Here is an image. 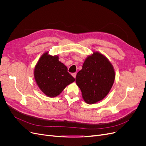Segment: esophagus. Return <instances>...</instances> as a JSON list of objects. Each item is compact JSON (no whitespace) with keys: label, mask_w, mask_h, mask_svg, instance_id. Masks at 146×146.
Listing matches in <instances>:
<instances>
[{"label":"esophagus","mask_w":146,"mask_h":146,"mask_svg":"<svg viewBox=\"0 0 146 146\" xmlns=\"http://www.w3.org/2000/svg\"><path fill=\"white\" fill-rule=\"evenodd\" d=\"M72 75L73 76V77L74 78H76V73H72Z\"/></svg>","instance_id":"obj_1"}]
</instances>
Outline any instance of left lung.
Returning a JSON list of instances; mask_svg holds the SVG:
<instances>
[{
    "instance_id": "1",
    "label": "left lung",
    "mask_w": 146,
    "mask_h": 146,
    "mask_svg": "<svg viewBox=\"0 0 146 146\" xmlns=\"http://www.w3.org/2000/svg\"><path fill=\"white\" fill-rule=\"evenodd\" d=\"M114 68L102 54L94 51L88 56L82 69L76 75V83L87 104H94L106 97L114 82Z\"/></svg>"
}]
</instances>
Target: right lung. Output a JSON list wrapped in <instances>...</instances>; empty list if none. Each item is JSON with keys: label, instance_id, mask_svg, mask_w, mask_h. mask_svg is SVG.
Returning <instances> with one entry per match:
<instances>
[{"label": "right lung", "instance_id": "obj_1", "mask_svg": "<svg viewBox=\"0 0 146 146\" xmlns=\"http://www.w3.org/2000/svg\"><path fill=\"white\" fill-rule=\"evenodd\" d=\"M34 74L38 88L50 98L59 95L75 80L67 72V67L58 60V56L50 55L48 52L44 53L38 61Z\"/></svg>", "mask_w": 146, "mask_h": 146}]
</instances>
